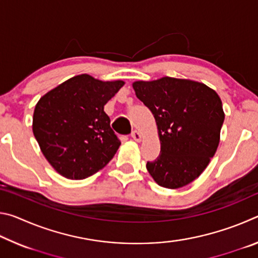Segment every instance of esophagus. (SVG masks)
<instances>
[{
  "label": "esophagus",
  "mask_w": 258,
  "mask_h": 258,
  "mask_svg": "<svg viewBox=\"0 0 258 258\" xmlns=\"http://www.w3.org/2000/svg\"><path fill=\"white\" fill-rule=\"evenodd\" d=\"M131 137H132V139L135 140V141H140V140H141V134H140L138 131H133Z\"/></svg>",
  "instance_id": "esophagus-1"
}]
</instances>
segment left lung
<instances>
[{"label":"left lung","mask_w":258,"mask_h":258,"mask_svg":"<svg viewBox=\"0 0 258 258\" xmlns=\"http://www.w3.org/2000/svg\"><path fill=\"white\" fill-rule=\"evenodd\" d=\"M133 89L158 127L160 154L148 161V172L168 189L189 184L207 167L220 143L224 121L220 97L203 83L173 77L135 82Z\"/></svg>","instance_id":"obj_1"}]
</instances>
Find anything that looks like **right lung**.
I'll return each mask as SVG.
<instances>
[{"instance_id": "right-lung-1", "label": "right lung", "mask_w": 258, "mask_h": 258, "mask_svg": "<svg viewBox=\"0 0 258 258\" xmlns=\"http://www.w3.org/2000/svg\"><path fill=\"white\" fill-rule=\"evenodd\" d=\"M123 81L92 76L69 78L40 99L34 110L33 133L47 161L71 180H83L102 169L118 150L104 104Z\"/></svg>"}]
</instances>
